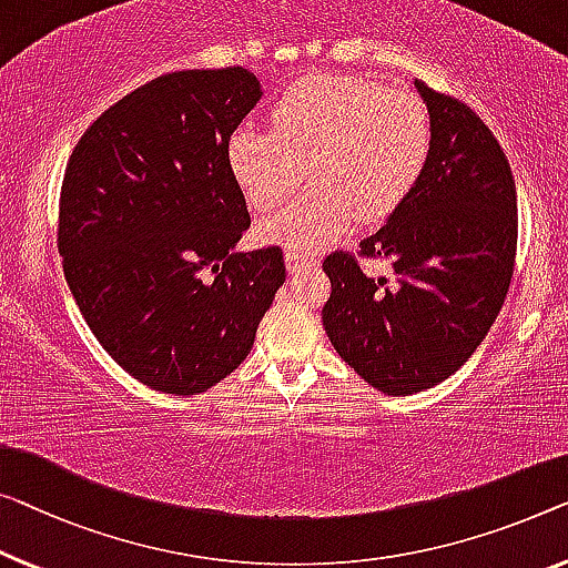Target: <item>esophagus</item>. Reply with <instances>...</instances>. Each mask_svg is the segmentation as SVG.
Returning <instances> with one entry per match:
<instances>
[{"mask_svg": "<svg viewBox=\"0 0 568 568\" xmlns=\"http://www.w3.org/2000/svg\"><path fill=\"white\" fill-rule=\"evenodd\" d=\"M285 265H287V270H291V273H293V270L316 265V257L308 255V252L298 250V247H287V250H285Z\"/></svg>", "mask_w": 568, "mask_h": 568, "instance_id": "esophagus-1", "label": "esophagus"}]
</instances>
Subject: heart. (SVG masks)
Wrapping results in <instances>:
<instances>
[{"label":"heart","mask_w":568,"mask_h":568,"mask_svg":"<svg viewBox=\"0 0 568 568\" xmlns=\"http://www.w3.org/2000/svg\"><path fill=\"white\" fill-rule=\"evenodd\" d=\"M273 126L242 124L230 140V165L257 211L298 199L262 219L260 240L316 250L357 222L390 216L426 171L434 124L410 91L357 75H308L285 89Z\"/></svg>","instance_id":"1"}]
</instances>
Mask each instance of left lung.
I'll return each mask as SVG.
<instances>
[{
	"instance_id": "left-lung-1",
	"label": "left lung",
	"mask_w": 568,
	"mask_h": 568,
	"mask_svg": "<svg viewBox=\"0 0 568 568\" xmlns=\"http://www.w3.org/2000/svg\"><path fill=\"white\" fill-rule=\"evenodd\" d=\"M434 124L420 181L357 256L390 258L387 278L349 252L324 260L321 318L334 349L387 395L428 390L487 336L510 287L518 247L515 181L500 142L459 99L416 81Z\"/></svg>"
}]
</instances>
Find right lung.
<instances>
[{"instance_id": "1", "label": "right lung", "mask_w": 568, "mask_h": 568, "mask_svg": "<svg viewBox=\"0 0 568 568\" xmlns=\"http://www.w3.org/2000/svg\"><path fill=\"white\" fill-rule=\"evenodd\" d=\"M262 97L247 68L134 89L65 165L58 252L109 357L152 390L196 395L247 357L285 281L281 247L236 252L250 211L232 132Z\"/></svg>"}]
</instances>
